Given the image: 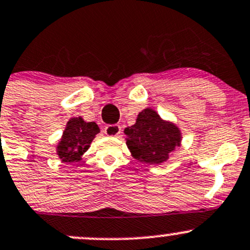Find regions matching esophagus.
I'll use <instances>...</instances> for the list:
<instances>
[{"mask_svg":"<svg viewBox=\"0 0 250 250\" xmlns=\"http://www.w3.org/2000/svg\"><path fill=\"white\" fill-rule=\"evenodd\" d=\"M104 133L108 136H112V138H116L121 134V127L119 125H109L104 128Z\"/></svg>","mask_w":250,"mask_h":250,"instance_id":"esophagus-1","label":"esophagus"}]
</instances>
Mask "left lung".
<instances>
[{
	"label": "left lung",
	"instance_id": "left-lung-1",
	"mask_svg": "<svg viewBox=\"0 0 250 250\" xmlns=\"http://www.w3.org/2000/svg\"><path fill=\"white\" fill-rule=\"evenodd\" d=\"M125 144L134 159L141 163L161 164L182 142V133L174 123L164 121L152 108L144 109L135 125L125 129Z\"/></svg>",
	"mask_w": 250,
	"mask_h": 250
}]
</instances>
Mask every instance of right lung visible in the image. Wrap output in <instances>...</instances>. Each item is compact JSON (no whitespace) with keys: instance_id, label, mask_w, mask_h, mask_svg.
<instances>
[{"instance_id":"add662e5","label":"right lung","mask_w":250,"mask_h":250,"mask_svg":"<svg viewBox=\"0 0 250 250\" xmlns=\"http://www.w3.org/2000/svg\"><path fill=\"white\" fill-rule=\"evenodd\" d=\"M98 133L100 127L95 122H85L82 117L71 119L57 146V154L60 160L64 163L81 160Z\"/></svg>"}]
</instances>
